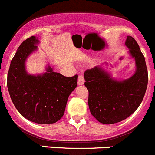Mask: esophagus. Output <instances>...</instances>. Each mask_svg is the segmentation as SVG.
Returning a JSON list of instances; mask_svg holds the SVG:
<instances>
[{"label": "esophagus", "instance_id": "obj_1", "mask_svg": "<svg viewBox=\"0 0 155 155\" xmlns=\"http://www.w3.org/2000/svg\"><path fill=\"white\" fill-rule=\"evenodd\" d=\"M84 83V79L83 75H79L78 79V85H82Z\"/></svg>", "mask_w": 155, "mask_h": 155}]
</instances>
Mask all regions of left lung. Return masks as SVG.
<instances>
[{
	"instance_id": "left-lung-1",
	"label": "left lung",
	"mask_w": 155,
	"mask_h": 155,
	"mask_svg": "<svg viewBox=\"0 0 155 155\" xmlns=\"http://www.w3.org/2000/svg\"><path fill=\"white\" fill-rule=\"evenodd\" d=\"M124 45L134 60L135 71L132 76L117 79L101 66L87 70L84 74L89 92V109L102 124H115L128 117L137 110L145 94L148 75L144 55L132 37L127 36Z\"/></svg>"
}]
</instances>
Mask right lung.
<instances>
[{
    "instance_id": "obj_1",
    "label": "right lung",
    "mask_w": 155,
    "mask_h": 155,
    "mask_svg": "<svg viewBox=\"0 0 155 155\" xmlns=\"http://www.w3.org/2000/svg\"><path fill=\"white\" fill-rule=\"evenodd\" d=\"M39 43L32 36L18 48L8 71V88L23 117L37 124H54L63 117L68 97L78 85V75L64 77L54 71L49 64L43 73H28L27 60L38 51Z\"/></svg>"
}]
</instances>
